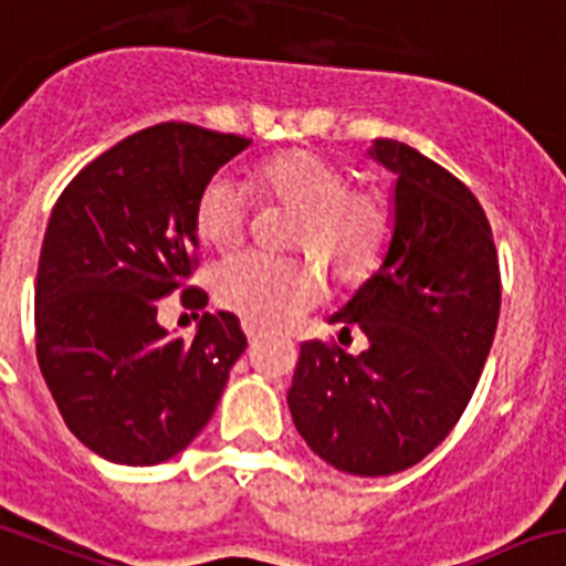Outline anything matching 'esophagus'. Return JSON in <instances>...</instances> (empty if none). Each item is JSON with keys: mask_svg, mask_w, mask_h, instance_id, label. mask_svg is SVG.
Listing matches in <instances>:
<instances>
[{"mask_svg": "<svg viewBox=\"0 0 566 566\" xmlns=\"http://www.w3.org/2000/svg\"><path fill=\"white\" fill-rule=\"evenodd\" d=\"M241 327H244V333H247V338H250V344H255L258 342V336H261V327L255 325V322H241Z\"/></svg>", "mask_w": 566, "mask_h": 566, "instance_id": "esophagus-1", "label": "esophagus"}]
</instances>
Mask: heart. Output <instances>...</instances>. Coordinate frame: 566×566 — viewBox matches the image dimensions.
<instances>
[{
	"label": "heart",
	"mask_w": 566,
	"mask_h": 566,
	"mask_svg": "<svg viewBox=\"0 0 566 566\" xmlns=\"http://www.w3.org/2000/svg\"><path fill=\"white\" fill-rule=\"evenodd\" d=\"M252 188L269 206L292 211L286 244L305 250L342 283H358L378 263L391 233V206L380 188L347 186L336 164L308 149L274 155L252 171ZM250 193L230 175L206 182L197 199V235L219 252L244 241L250 228ZM325 283L314 263L303 258L239 255L213 274L219 305L255 322L258 327H283L314 308Z\"/></svg>",
	"instance_id": "b5f03b06"
}]
</instances>
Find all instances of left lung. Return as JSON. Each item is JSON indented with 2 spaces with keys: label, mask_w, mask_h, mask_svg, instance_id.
<instances>
[{
  "label": "left lung",
  "mask_w": 566,
  "mask_h": 566,
  "mask_svg": "<svg viewBox=\"0 0 566 566\" xmlns=\"http://www.w3.org/2000/svg\"><path fill=\"white\" fill-rule=\"evenodd\" d=\"M389 169L391 239L373 277L331 316L360 327V355L300 344L289 411L311 450L360 478L419 464L464 413L500 316V266L475 193L402 142L375 138Z\"/></svg>",
  "instance_id": "left-lung-1"
}]
</instances>
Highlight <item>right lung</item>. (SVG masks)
Masks as SVG:
<instances>
[{"mask_svg": "<svg viewBox=\"0 0 566 566\" xmlns=\"http://www.w3.org/2000/svg\"><path fill=\"white\" fill-rule=\"evenodd\" d=\"M250 138L166 122L91 160L52 208L35 277L38 367L74 436L113 464L182 453L217 411L247 336L228 311L191 342L158 300L197 263V199ZM182 303L206 308L186 289Z\"/></svg>", "mask_w": 566, "mask_h": 566, "instance_id": "add662e5", "label": "right lung"}]
</instances>
